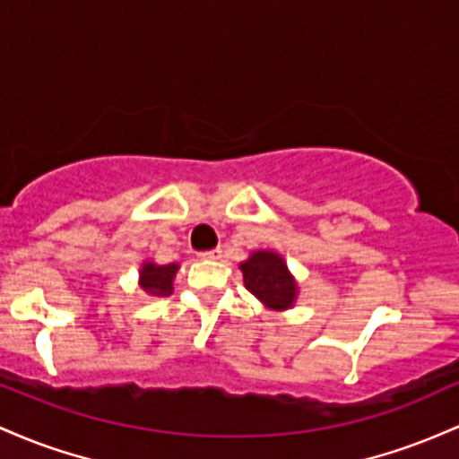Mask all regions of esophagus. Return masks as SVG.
<instances>
[{"mask_svg":"<svg viewBox=\"0 0 459 459\" xmlns=\"http://www.w3.org/2000/svg\"><path fill=\"white\" fill-rule=\"evenodd\" d=\"M202 257L204 260H221V257H223V249H221V247H216V249L204 251Z\"/></svg>","mask_w":459,"mask_h":459,"instance_id":"obj_1","label":"esophagus"}]
</instances>
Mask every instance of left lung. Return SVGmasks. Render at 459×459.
Wrapping results in <instances>:
<instances>
[{
  "instance_id": "1",
  "label": "left lung",
  "mask_w": 459,
  "mask_h": 459,
  "mask_svg": "<svg viewBox=\"0 0 459 459\" xmlns=\"http://www.w3.org/2000/svg\"><path fill=\"white\" fill-rule=\"evenodd\" d=\"M245 288L271 310H288L297 301V281L284 257L275 251H254L240 262Z\"/></svg>"
}]
</instances>
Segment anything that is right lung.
<instances>
[{
	"mask_svg": "<svg viewBox=\"0 0 459 459\" xmlns=\"http://www.w3.org/2000/svg\"><path fill=\"white\" fill-rule=\"evenodd\" d=\"M179 264H156V262H143L141 266V284L149 297H169L173 292V277Z\"/></svg>",
	"mask_w": 459,
	"mask_h": 459,
	"instance_id": "obj_1",
	"label": "right lung"
}]
</instances>
